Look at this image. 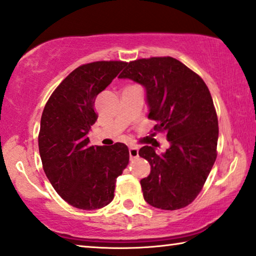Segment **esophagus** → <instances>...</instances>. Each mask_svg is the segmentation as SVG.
I'll return each instance as SVG.
<instances>
[{
	"mask_svg": "<svg viewBox=\"0 0 256 256\" xmlns=\"http://www.w3.org/2000/svg\"><path fill=\"white\" fill-rule=\"evenodd\" d=\"M128 154H130V158H138V156H139L138 148H136V147H130L128 148Z\"/></svg>",
	"mask_w": 256,
	"mask_h": 256,
	"instance_id": "obj_1",
	"label": "esophagus"
}]
</instances>
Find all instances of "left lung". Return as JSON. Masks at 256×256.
<instances>
[{
	"instance_id": "left-lung-1",
	"label": "left lung",
	"mask_w": 256,
	"mask_h": 256,
	"mask_svg": "<svg viewBox=\"0 0 256 256\" xmlns=\"http://www.w3.org/2000/svg\"><path fill=\"white\" fill-rule=\"evenodd\" d=\"M118 78L146 90L148 118L156 132H166L170 147L156 154L144 146L139 155L150 164L140 180L144 199L163 210L192 202L204 188L217 156L218 120L207 85L199 74L174 57H150L125 63Z\"/></svg>"
}]
</instances>
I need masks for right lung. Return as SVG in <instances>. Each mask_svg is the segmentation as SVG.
<instances>
[{
	"label": "right lung",
	"mask_w": 256,
	"mask_h": 256,
	"mask_svg": "<svg viewBox=\"0 0 256 256\" xmlns=\"http://www.w3.org/2000/svg\"><path fill=\"white\" fill-rule=\"evenodd\" d=\"M122 60H98L71 72L52 92L41 116L39 152L44 174L68 204L93 210L114 199L118 176L128 164V148L90 146V126L98 120V94L124 68Z\"/></svg>",
	"instance_id": "obj_1"
}]
</instances>
